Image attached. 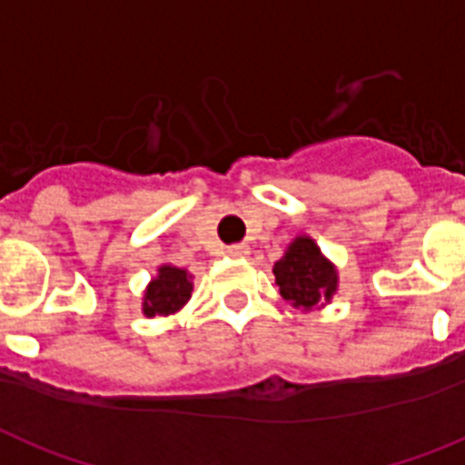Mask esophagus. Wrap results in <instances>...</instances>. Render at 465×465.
Here are the masks:
<instances>
[{"mask_svg":"<svg viewBox=\"0 0 465 465\" xmlns=\"http://www.w3.org/2000/svg\"><path fill=\"white\" fill-rule=\"evenodd\" d=\"M229 255H232V257H245V255H251V248H248L245 243L232 245V248H229Z\"/></svg>","mask_w":465,"mask_h":465,"instance_id":"1","label":"esophagus"}]
</instances>
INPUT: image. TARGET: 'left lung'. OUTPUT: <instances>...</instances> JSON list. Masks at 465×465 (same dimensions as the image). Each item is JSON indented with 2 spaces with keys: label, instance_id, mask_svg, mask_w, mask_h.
<instances>
[{
  "label": "left lung",
  "instance_id": "1",
  "mask_svg": "<svg viewBox=\"0 0 465 465\" xmlns=\"http://www.w3.org/2000/svg\"><path fill=\"white\" fill-rule=\"evenodd\" d=\"M281 298L298 310H314L331 302L338 288V272L310 236H295L279 262H274Z\"/></svg>",
  "mask_w": 465,
  "mask_h": 465
}]
</instances>
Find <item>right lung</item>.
Masks as SVG:
<instances>
[{
    "label": "right lung",
    "instance_id": "obj_1",
    "mask_svg": "<svg viewBox=\"0 0 465 465\" xmlns=\"http://www.w3.org/2000/svg\"><path fill=\"white\" fill-rule=\"evenodd\" d=\"M191 291H193V283H191L186 269L163 264L158 269V276L148 283L146 292H143V314L146 317H170L189 302Z\"/></svg>",
    "mask_w": 465,
    "mask_h": 465
}]
</instances>
